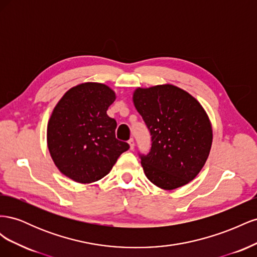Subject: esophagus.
Here are the masks:
<instances>
[{
  "label": "esophagus",
  "instance_id": "esophagus-1",
  "mask_svg": "<svg viewBox=\"0 0 257 257\" xmlns=\"http://www.w3.org/2000/svg\"><path fill=\"white\" fill-rule=\"evenodd\" d=\"M128 145H130V149L131 150H134V146H135V143H134V139L131 138L128 141Z\"/></svg>",
  "mask_w": 257,
  "mask_h": 257
}]
</instances>
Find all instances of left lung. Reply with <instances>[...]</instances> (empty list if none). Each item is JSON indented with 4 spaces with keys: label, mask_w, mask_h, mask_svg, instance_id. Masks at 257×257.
<instances>
[{
    "label": "left lung",
    "mask_w": 257,
    "mask_h": 257,
    "mask_svg": "<svg viewBox=\"0 0 257 257\" xmlns=\"http://www.w3.org/2000/svg\"><path fill=\"white\" fill-rule=\"evenodd\" d=\"M133 100L151 136L149 152L138 153L147 178L164 190L189 183L211 149L212 128L204 108L172 84L139 88Z\"/></svg>",
    "instance_id": "1"
}]
</instances>
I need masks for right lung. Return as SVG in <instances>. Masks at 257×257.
Instances as JSON below:
<instances>
[{
    "mask_svg": "<svg viewBox=\"0 0 257 257\" xmlns=\"http://www.w3.org/2000/svg\"><path fill=\"white\" fill-rule=\"evenodd\" d=\"M114 99L107 85L87 82L68 90L54 107L47 127L48 149L60 172L76 182L102 179L130 149L115 138L116 122L107 114Z\"/></svg>",
    "mask_w": 257,
    "mask_h": 257,
    "instance_id": "1",
    "label": "right lung"
}]
</instances>
